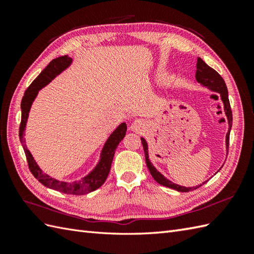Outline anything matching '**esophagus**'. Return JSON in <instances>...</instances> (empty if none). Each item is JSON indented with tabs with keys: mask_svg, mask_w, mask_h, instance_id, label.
I'll return each instance as SVG.
<instances>
[{
	"mask_svg": "<svg viewBox=\"0 0 254 254\" xmlns=\"http://www.w3.org/2000/svg\"><path fill=\"white\" fill-rule=\"evenodd\" d=\"M143 127H144V124H143V122H142L141 120H135V121H134V122L132 123L131 128H132L133 131L139 132V131H142Z\"/></svg>",
	"mask_w": 254,
	"mask_h": 254,
	"instance_id": "esophagus-1",
	"label": "esophagus"
}]
</instances>
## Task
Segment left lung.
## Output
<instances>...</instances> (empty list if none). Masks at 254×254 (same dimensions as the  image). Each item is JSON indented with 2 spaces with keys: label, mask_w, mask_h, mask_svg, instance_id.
Masks as SVG:
<instances>
[{
  "label": "left lung",
  "mask_w": 254,
  "mask_h": 254,
  "mask_svg": "<svg viewBox=\"0 0 254 254\" xmlns=\"http://www.w3.org/2000/svg\"><path fill=\"white\" fill-rule=\"evenodd\" d=\"M195 78L198 83L203 84L204 86H207L208 88H210L214 91H217V93L220 94L222 96V100L224 102V107H225V112L226 116H227L228 119V123L229 127H231V124H233V112H231V108H230V102L228 99V90H227V86H226L223 77L215 71L214 68H212L210 66H208L206 63H205L201 58H197V62H196V73H195ZM229 134H230V128L227 133V136H226V145H227V148L229 147ZM142 141V145L144 148V154H145V160H146V165L147 168L150 172V175L155 179V181H157L159 185L165 186L167 188H171L174 190H177L179 192H189L192 190H195V189L199 188L198 187H192V188H186V187H181L175 185L174 182L169 181L168 179L159 174V172L154 168V166L150 164V161L148 159V152H147V144L145 142L144 138H141Z\"/></svg>",
  "instance_id": "left-lung-1"
}]
</instances>
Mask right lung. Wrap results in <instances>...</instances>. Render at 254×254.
Listing matches in <instances>:
<instances>
[{"mask_svg":"<svg viewBox=\"0 0 254 254\" xmlns=\"http://www.w3.org/2000/svg\"><path fill=\"white\" fill-rule=\"evenodd\" d=\"M71 62H72V59L66 56L59 57L55 59V60H52L49 64H48V66L44 69V71L38 75L37 78L30 84L29 87L26 89L20 104L21 120H20V126H19V138H20L21 145H23L27 163H28V168L38 181L42 183L45 187L52 189V190H56L65 194H73V195H84V194H87L89 192L97 190L99 187L104 185L108 175H109L113 156H115V153H116V148L119 145V143L122 141L123 137L126 136V133H127L126 123H122L121 126H119L117 130L111 134L109 138H108L105 147L102 149L101 159L99 161V164L97 165L96 168L91 171L87 177L77 182L58 181L48 175L44 174L36 164L34 158H32L29 150L27 149L26 144H25V138H24V130L26 127L27 118H28V112L31 107L32 101H34V99L36 98L38 91L49 83L51 79L55 78L59 73H61L64 68H66L69 64H71Z\"/></svg>","mask_w":254,"mask_h":254,"instance_id":"1","label":"right lung"}]
</instances>
